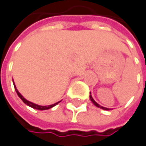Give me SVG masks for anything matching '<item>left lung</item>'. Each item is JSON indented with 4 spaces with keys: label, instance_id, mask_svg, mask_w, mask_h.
<instances>
[{
    "label": "left lung",
    "instance_id": "left-lung-1",
    "mask_svg": "<svg viewBox=\"0 0 146 146\" xmlns=\"http://www.w3.org/2000/svg\"><path fill=\"white\" fill-rule=\"evenodd\" d=\"M90 100L92 101V103L96 106H97V107H99V108H100V109H103V110H109L110 109H108V108H106V107H103V106H100L99 104H97L95 100H94V99L92 98V96H91V95H90Z\"/></svg>",
    "mask_w": 146,
    "mask_h": 146
}]
</instances>
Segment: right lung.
<instances>
[{"mask_svg": "<svg viewBox=\"0 0 146 146\" xmlns=\"http://www.w3.org/2000/svg\"><path fill=\"white\" fill-rule=\"evenodd\" d=\"M13 84H14V87H15V90H16V93H17V95H18V96L21 99V100L27 105V106H31V107H32V108H34V109H36V110H48V109H50V108H52V107H54L55 106H56L58 103L60 102H57V103H55V104H53V105H50V106H39V105H36V104H34V103H32V102H31V101H28L27 100H26L21 94H20V92L18 91V90L16 89V86H15V83H14V81H13Z\"/></svg>", "mask_w": 146, "mask_h": 146, "instance_id": "right-lung-1", "label": "right lung"}]
</instances>
